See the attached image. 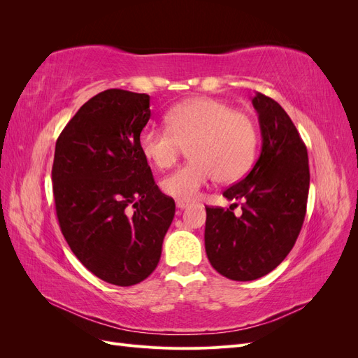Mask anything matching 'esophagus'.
<instances>
[{
	"mask_svg": "<svg viewBox=\"0 0 358 358\" xmlns=\"http://www.w3.org/2000/svg\"><path fill=\"white\" fill-rule=\"evenodd\" d=\"M188 206V201H183V200H176V208L178 209H185Z\"/></svg>",
	"mask_w": 358,
	"mask_h": 358,
	"instance_id": "34e87169",
	"label": "esophagus"
}]
</instances>
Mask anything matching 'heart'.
Segmentation results:
<instances>
[{"mask_svg": "<svg viewBox=\"0 0 358 358\" xmlns=\"http://www.w3.org/2000/svg\"><path fill=\"white\" fill-rule=\"evenodd\" d=\"M169 127L146 125L138 137L140 150L158 169H170L188 148L191 158L161 180L167 196L189 201L215 178L231 182L251 166L257 149L252 117L233 110L222 100L196 99L176 106L167 115Z\"/></svg>", "mask_w": 358, "mask_h": 358, "instance_id": "b5f03b06", "label": "heart"}]
</instances>
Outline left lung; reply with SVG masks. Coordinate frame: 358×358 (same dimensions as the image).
<instances>
[{
    "instance_id": "8db88e82",
    "label": "left lung",
    "mask_w": 358,
    "mask_h": 358,
    "mask_svg": "<svg viewBox=\"0 0 358 358\" xmlns=\"http://www.w3.org/2000/svg\"><path fill=\"white\" fill-rule=\"evenodd\" d=\"M252 104L262 128V154L241 182L224 191L241 200L233 208L206 206L204 246L216 272L233 280H254L272 272L294 246L306 215L308 149L279 103L257 92Z\"/></svg>"
}]
</instances>
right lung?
Masks as SVG:
<instances>
[{
    "mask_svg": "<svg viewBox=\"0 0 358 358\" xmlns=\"http://www.w3.org/2000/svg\"><path fill=\"white\" fill-rule=\"evenodd\" d=\"M149 117L148 94H96L62 129L52 166L57 216L70 249L91 273L119 287L154 272L176 209L140 150Z\"/></svg>",
    "mask_w": 358,
    "mask_h": 358,
    "instance_id": "add662e5",
    "label": "right lung"
}]
</instances>
